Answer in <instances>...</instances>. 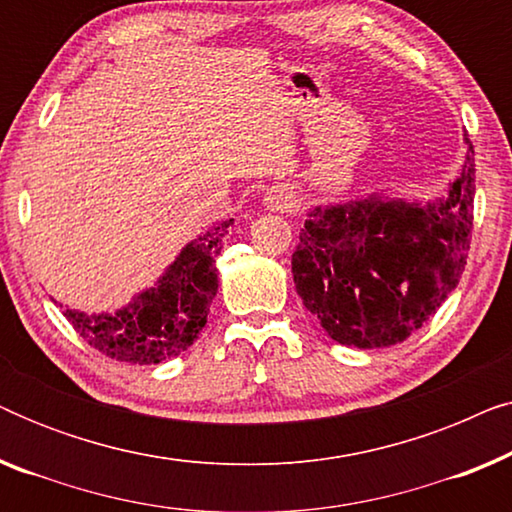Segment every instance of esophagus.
Instances as JSON below:
<instances>
[{
    "label": "esophagus",
    "mask_w": 512,
    "mask_h": 512,
    "mask_svg": "<svg viewBox=\"0 0 512 512\" xmlns=\"http://www.w3.org/2000/svg\"><path fill=\"white\" fill-rule=\"evenodd\" d=\"M265 205L270 209H279V212H286V209H291L293 205V195L291 191H286V188H270L268 193H265Z\"/></svg>",
    "instance_id": "obj_1"
}]
</instances>
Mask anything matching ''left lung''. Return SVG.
<instances>
[{"label":"left lung","mask_w":512,"mask_h":512,"mask_svg":"<svg viewBox=\"0 0 512 512\" xmlns=\"http://www.w3.org/2000/svg\"><path fill=\"white\" fill-rule=\"evenodd\" d=\"M473 195L468 142L461 177L438 205L368 198L314 209L291 256L298 296L340 345L403 342L459 284L473 237Z\"/></svg>","instance_id":"obj_1"}]
</instances>
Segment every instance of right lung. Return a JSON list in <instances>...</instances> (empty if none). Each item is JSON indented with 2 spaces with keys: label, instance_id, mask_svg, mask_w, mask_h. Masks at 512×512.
<instances>
[{
  "label": "right lung",
  "instance_id": "1",
  "mask_svg": "<svg viewBox=\"0 0 512 512\" xmlns=\"http://www.w3.org/2000/svg\"><path fill=\"white\" fill-rule=\"evenodd\" d=\"M230 226L233 219L188 244L158 286L137 296L132 305L111 317L65 310L67 321L90 347L116 361L151 366L186 352L207 324L209 305L219 289L214 263Z\"/></svg>",
  "mask_w": 512,
  "mask_h": 512
}]
</instances>
